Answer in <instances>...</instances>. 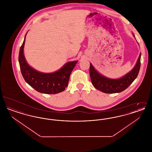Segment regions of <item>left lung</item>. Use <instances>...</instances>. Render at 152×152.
Returning a JSON list of instances; mask_svg holds the SVG:
<instances>
[{
    "mask_svg": "<svg viewBox=\"0 0 152 152\" xmlns=\"http://www.w3.org/2000/svg\"><path fill=\"white\" fill-rule=\"evenodd\" d=\"M133 35L135 37L134 34ZM141 56L138 58L134 67L121 78L113 79L107 78L98 72L90 63L89 74L92 85L95 88L105 94L120 93L126 89L137 77L141 65Z\"/></svg>",
    "mask_w": 152,
    "mask_h": 152,
    "instance_id": "1",
    "label": "left lung"
}]
</instances>
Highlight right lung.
Here are the masks:
<instances>
[{"mask_svg": "<svg viewBox=\"0 0 152 152\" xmlns=\"http://www.w3.org/2000/svg\"><path fill=\"white\" fill-rule=\"evenodd\" d=\"M26 33L19 54V63L22 76L29 86L36 91L45 94H57L65 90L70 75L77 61L68 62L58 71L45 73L40 72L30 66L24 56L23 49Z\"/></svg>", "mask_w": 152, "mask_h": 152, "instance_id": "1", "label": "right lung"}]
</instances>
